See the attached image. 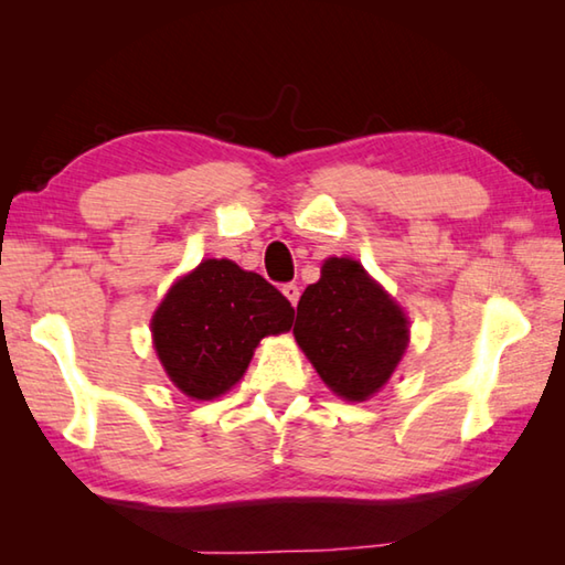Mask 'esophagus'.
Segmentation results:
<instances>
[{"label":"esophagus","instance_id":"1","mask_svg":"<svg viewBox=\"0 0 565 565\" xmlns=\"http://www.w3.org/2000/svg\"><path fill=\"white\" fill-rule=\"evenodd\" d=\"M281 291H284V296H286V299H289V301H291V306H296V303H299V296H301V291H299V286H296V284H284V286H281Z\"/></svg>","mask_w":565,"mask_h":565}]
</instances>
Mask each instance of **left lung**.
Wrapping results in <instances>:
<instances>
[{"label": "left lung", "mask_w": 565, "mask_h": 565, "mask_svg": "<svg viewBox=\"0 0 565 565\" xmlns=\"http://www.w3.org/2000/svg\"><path fill=\"white\" fill-rule=\"evenodd\" d=\"M294 337L333 394L363 401L394 374L408 321L359 262L329 259L301 294Z\"/></svg>", "instance_id": "1"}]
</instances>
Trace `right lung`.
<instances>
[{"instance_id":"add662e5","label":"right lung","mask_w":565,"mask_h":565,"mask_svg":"<svg viewBox=\"0 0 565 565\" xmlns=\"http://www.w3.org/2000/svg\"><path fill=\"white\" fill-rule=\"evenodd\" d=\"M291 323L294 306L264 276L206 259L171 286L151 331L177 388L209 401L244 376L256 343Z\"/></svg>"}]
</instances>
